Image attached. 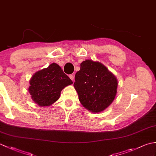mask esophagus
Returning <instances> with one entry per match:
<instances>
[{
	"instance_id": "34e87169",
	"label": "esophagus",
	"mask_w": 156,
	"mask_h": 156,
	"mask_svg": "<svg viewBox=\"0 0 156 156\" xmlns=\"http://www.w3.org/2000/svg\"><path fill=\"white\" fill-rule=\"evenodd\" d=\"M69 78H70L72 81H74V75H72V74L69 75Z\"/></svg>"
}]
</instances>
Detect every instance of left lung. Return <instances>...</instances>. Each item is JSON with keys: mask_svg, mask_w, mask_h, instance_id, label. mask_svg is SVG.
<instances>
[{"mask_svg": "<svg viewBox=\"0 0 156 156\" xmlns=\"http://www.w3.org/2000/svg\"><path fill=\"white\" fill-rule=\"evenodd\" d=\"M118 82L113 74L98 62L87 59L75 75L74 87L79 101L92 112L103 111L114 101Z\"/></svg>", "mask_w": 156, "mask_h": 156, "instance_id": "1", "label": "left lung"}]
</instances>
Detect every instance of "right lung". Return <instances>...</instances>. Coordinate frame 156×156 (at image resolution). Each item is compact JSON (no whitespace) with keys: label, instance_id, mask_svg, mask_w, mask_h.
Wrapping results in <instances>:
<instances>
[{"label":"right lung","instance_id":"right-lung-1","mask_svg":"<svg viewBox=\"0 0 156 156\" xmlns=\"http://www.w3.org/2000/svg\"><path fill=\"white\" fill-rule=\"evenodd\" d=\"M72 83L60 66L53 63L33 75L28 90L36 104L39 107H47L57 101L62 89Z\"/></svg>","mask_w":156,"mask_h":156}]
</instances>
